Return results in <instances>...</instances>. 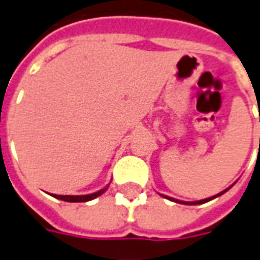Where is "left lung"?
Listing matches in <instances>:
<instances>
[{
	"label": "left lung",
	"instance_id": "1",
	"mask_svg": "<svg viewBox=\"0 0 260 260\" xmlns=\"http://www.w3.org/2000/svg\"><path fill=\"white\" fill-rule=\"evenodd\" d=\"M232 188V186H229L228 189H225V190H222L220 193H218V194H215V196L212 197H208V199H204V200H199V202H181V200H177V199H173V197H169V196H165V194H161L163 197H166V199H169V200H171V202H175V203H179V204H188V206H196V204H203V203H207L210 202V200H212V199H215V197L220 196V194H223L225 192H228L229 189Z\"/></svg>",
	"mask_w": 260,
	"mask_h": 260
}]
</instances>
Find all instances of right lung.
<instances>
[{
  "label": "right lung",
  "instance_id": "add662e5",
  "mask_svg": "<svg viewBox=\"0 0 260 260\" xmlns=\"http://www.w3.org/2000/svg\"><path fill=\"white\" fill-rule=\"evenodd\" d=\"M109 186V185H108ZM108 186L104 189H100L99 192L95 193H91V194H82V196H68V194H66V196H63V194H52L53 197H56V199H60V200H63V202H70V203H83V202H90V200H93V199H95V197H99L100 194H103V193L108 189Z\"/></svg>",
  "mask_w": 260,
  "mask_h": 260
}]
</instances>
